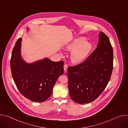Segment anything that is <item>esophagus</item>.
I'll return each instance as SVG.
<instances>
[{
    "mask_svg": "<svg viewBox=\"0 0 128 128\" xmlns=\"http://www.w3.org/2000/svg\"><path fill=\"white\" fill-rule=\"evenodd\" d=\"M67 67H68L67 64H65L64 65V71H67Z\"/></svg>",
    "mask_w": 128,
    "mask_h": 128,
    "instance_id": "obj_1",
    "label": "esophagus"
}]
</instances>
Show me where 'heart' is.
<instances>
[{"mask_svg":"<svg viewBox=\"0 0 128 128\" xmlns=\"http://www.w3.org/2000/svg\"><path fill=\"white\" fill-rule=\"evenodd\" d=\"M91 48V44L86 42V39L83 38L76 39L67 46L69 50H74L71 54V59L74 63L82 62L88 56Z\"/></svg>","mask_w":128,"mask_h":128,"instance_id":"obj_1","label":"heart"}]
</instances>
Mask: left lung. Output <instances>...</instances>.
I'll use <instances>...</instances> for the list:
<instances>
[{"mask_svg":"<svg viewBox=\"0 0 128 128\" xmlns=\"http://www.w3.org/2000/svg\"><path fill=\"white\" fill-rule=\"evenodd\" d=\"M113 58L110 41L100 32L97 48L84 61L67 68L69 95L72 100L88 103L101 94L111 78Z\"/></svg>","mask_w":128,"mask_h":128,"instance_id":"obj_1","label":"left lung"}]
</instances>
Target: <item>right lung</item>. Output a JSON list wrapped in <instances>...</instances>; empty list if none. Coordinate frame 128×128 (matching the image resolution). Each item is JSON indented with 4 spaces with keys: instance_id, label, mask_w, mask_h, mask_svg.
Segmentation results:
<instances>
[{
    "instance_id": "right-lung-1",
    "label": "right lung",
    "mask_w": 128,
    "mask_h": 128,
    "mask_svg": "<svg viewBox=\"0 0 128 128\" xmlns=\"http://www.w3.org/2000/svg\"><path fill=\"white\" fill-rule=\"evenodd\" d=\"M21 38L16 41L12 51L10 69L15 84L25 98L33 102H42L52 95L58 78L64 72V62L48 59L26 63L20 56Z\"/></svg>"
}]
</instances>
